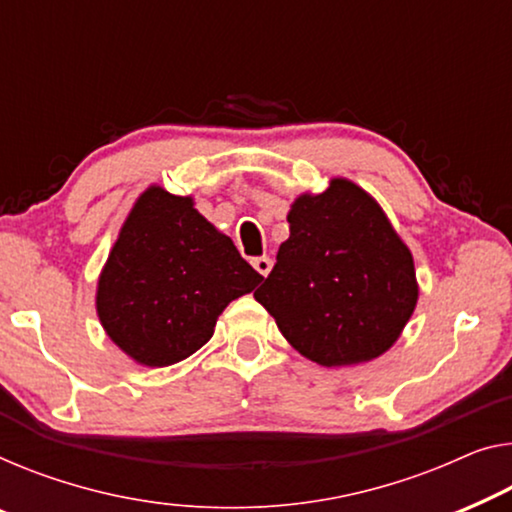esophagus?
Returning a JSON list of instances; mask_svg holds the SVG:
<instances>
[{"mask_svg": "<svg viewBox=\"0 0 512 512\" xmlns=\"http://www.w3.org/2000/svg\"><path fill=\"white\" fill-rule=\"evenodd\" d=\"M253 266H255V271L259 273V276H269V273H271V266H273V262H271V259L269 257H255L253 259Z\"/></svg>", "mask_w": 512, "mask_h": 512, "instance_id": "esophagus-1", "label": "esophagus"}]
</instances>
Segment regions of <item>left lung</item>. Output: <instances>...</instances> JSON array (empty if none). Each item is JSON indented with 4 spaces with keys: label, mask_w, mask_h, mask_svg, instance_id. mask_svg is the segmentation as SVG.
Returning <instances> with one entry per match:
<instances>
[{
    "label": "left lung",
    "mask_w": 512,
    "mask_h": 512,
    "mask_svg": "<svg viewBox=\"0 0 512 512\" xmlns=\"http://www.w3.org/2000/svg\"><path fill=\"white\" fill-rule=\"evenodd\" d=\"M289 239L255 292L280 333L324 368L368 363L395 345L418 301L414 257L379 202L345 177L303 193Z\"/></svg>",
    "instance_id": "8db88e82"
}]
</instances>
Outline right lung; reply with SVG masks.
<instances>
[{"label": "right lung", "instance_id": "obj_1", "mask_svg": "<svg viewBox=\"0 0 512 512\" xmlns=\"http://www.w3.org/2000/svg\"><path fill=\"white\" fill-rule=\"evenodd\" d=\"M264 278L193 197L149 186L121 225L96 285V315L135 363L167 368L207 345L218 317Z\"/></svg>", "mask_w": 512, "mask_h": 512}]
</instances>
